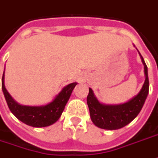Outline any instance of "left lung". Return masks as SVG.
<instances>
[{
  "instance_id": "left-lung-1",
  "label": "left lung",
  "mask_w": 158,
  "mask_h": 158,
  "mask_svg": "<svg viewBox=\"0 0 158 158\" xmlns=\"http://www.w3.org/2000/svg\"><path fill=\"white\" fill-rule=\"evenodd\" d=\"M140 57L144 64L145 80L139 94L128 102L117 105L102 104L98 102L92 90L89 88L87 104L90 110V119L97 127L107 130L120 129L129 124L139 114L149 93L147 66L141 55Z\"/></svg>"
}]
</instances>
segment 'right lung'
<instances>
[{"instance_id": "right-lung-1", "label": "right lung", "mask_w": 158, "mask_h": 158, "mask_svg": "<svg viewBox=\"0 0 158 158\" xmlns=\"http://www.w3.org/2000/svg\"><path fill=\"white\" fill-rule=\"evenodd\" d=\"M77 83H72L61 90L52 102L44 106H26L19 104L6 90L4 85V73L2 88L11 112L22 122L33 127H44L54 124L59 120L65 106Z\"/></svg>"}]
</instances>
